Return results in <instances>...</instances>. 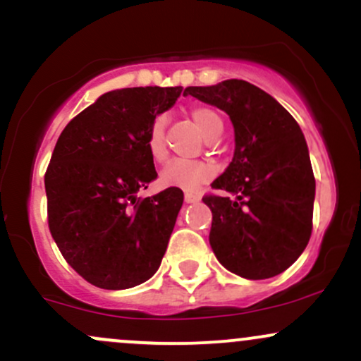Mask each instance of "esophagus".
<instances>
[{
    "instance_id": "34e87169",
    "label": "esophagus",
    "mask_w": 361,
    "mask_h": 361,
    "mask_svg": "<svg viewBox=\"0 0 361 361\" xmlns=\"http://www.w3.org/2000/svg\"><path fill=\"white\" fill-rule=\"evenodd\" d=\"M184 201L188 202V204H191V202H197V201H200V196H197V194L191 192V191H185V192H184Z\"/></svg>"
}]
</instances>
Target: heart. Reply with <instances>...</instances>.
<instances>
[{
	"label": "heart",
	"instance_id": "b5f03b06",
	"mask_svg": "<svg viewBox=\"0 0 361 361\" xmlns=\"http://www.w3.org/2000/svg\"><path fill=\"white\" fill-rule=\"evenodd\" d=\"M194 124L208 140L218 136L224 129L220 116L212 109L196 107L191 112ZM147 149L155 161H161L167 157V145H165V117L157 116L152 121L147 135ZM214 176V169L206 161L197 160H170L160 172V182L167 188H179L185 191H194L209 180Z\"/></svg>",
	"mask_w": 361,
	"mask_h": 361
}]
</instances>
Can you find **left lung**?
<instances>
[{
  "label": "left lung",
  "instance_id": "left-lung-1",
  "mask_svg": "<svg viewBox=\"0 0 361 361\" xmlns=\"http://www.w3.org/2000/svg\"><path fill=\"white\" fill-rule=\"evenodd\" d=\"M184 95L214 105L233 124L235 152L202 197L213 213L209 245L220 264L247 279L288 269L312 233L315 179L297 121L256 85L225 80L188 87Z\"/></svg>",
  "mask_w": 361,
  "mask_h": 361
}]
</instances>
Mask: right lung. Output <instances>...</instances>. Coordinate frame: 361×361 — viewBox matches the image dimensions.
Returning a JSON list of instances; mask_svg holds the SVG:
<instances>
[{
    "instance_id": "obj_1",
    "label": "right lung",
    "mask_w": 361,
    "mask_h": 361,
    "mask_svg": "<svg viewBox=\"0 0 361 361\" xmlns=\"http://www.w3.org/2000/svg\"><path fill=\"white\" fill-rule=\"evenodd\" d=\"M182 87L121 88L100 95L61 133L46 172L47 220L61 254L104 290L141 285L160 268L184 194L141 197L157 179L147 149L152 121Z\"/></svg>"
}]
</instances>
